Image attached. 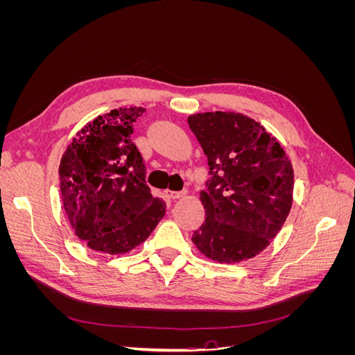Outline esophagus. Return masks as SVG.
<instances>
[{
    "label": "esophagus",
    "mask_w": 355,
    "mask_h": 355,
    "mask_svg": "<svg viewBox=\"0 0 355 355\" xmlns=\"http://www.w3.org/2000/svg\"><path fill=\"white\" fill-rule=\"evenodd\" d=\"M166 196L167 197H170V198H173V200H176V198H182V197H185L187 196V191H166Z\"/></svg>",
    "instance_id": "1"
}]
</instances>
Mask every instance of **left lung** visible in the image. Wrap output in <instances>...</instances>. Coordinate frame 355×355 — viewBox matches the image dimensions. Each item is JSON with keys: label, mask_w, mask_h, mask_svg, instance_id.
Returning <instances> with one entry per match:
<instances>
[{"label": "left lung", "mask_w": 355, "mask_h": 355, "mask_svg": "<svg viewBox=\"0 0 355 355\" xmlns=\"http://www.w3.org/2000/svg\"><path fill=\"white\" fill-rule=\"evenodd\" d=\"M188 124L210 170L200 192L206 219L192 243L220 263L250 259L270 245L292 209V163L277 139L247 115L194 114Z\"/></svg>", "instance_id": "1"}]
</instances>
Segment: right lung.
<instances>
[{
  "label": "right lung",
  "mask_w": 355,
  "mask_h": 355,
  "mask_svg": "<svg viewBox=\"0 0 355 355\" xmlns=\"http://www.w3.org/2000/svg\"><path fill=\"white\" fill-rule=\"evenodd\" d=\"M145 111L128 106L94 118L60 159L63 209L73 234L96 252H130L164 218L166 202L151 194L144 158L132 142Z\"/></svg>",
  "instance_id": "1"
}]
</instances>
